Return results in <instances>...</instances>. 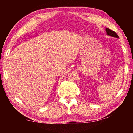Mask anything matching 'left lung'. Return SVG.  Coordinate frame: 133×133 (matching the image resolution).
Wrapping results in <instances>:
<instances>
[{
	"instance_id": "obj_1",
	"label": "left lung",
	"mask_w": 133,
	"mask_h": 133,
	"mask_svg": "<svg viewBox=\"0 0 133 133\" xmlns=\"http://www.w3.org/2000/svg\"><path fill=\"white\" fill-rule=\"evenodd\" d=\"M105 30H106V33H107V35H109V36H112V37L119 38L118 35L117 34L115 31L111 30V29H110L109 28H106L105 29Z\"/></svg>"
}]
</instances>
